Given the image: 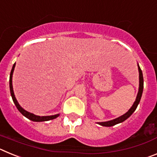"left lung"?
<instances>
[{
    "label": "left lung",
    "mask_w": 157,
    "mask_h": 157,
    "mask_svg": "<svg viewBox=\"0 0 157 157\" xmlns=\"http://www.w3.org/2000/svg\"><path fill=\"white\" fill-rule=\"evenodd\" d=\"M138 71H139V88H138V95H137V98H136L135 101H134V105H132V107L130 108L128 110V112H126L125 114L123 115V116H120V117L116 118L115 120H110V121L107 122H101V123H98V124L103 126V127H112V126L118 124V123H120L122 122L125 121L127 119H128L131 115L133 114V112L136 110L137 107H138V104L140 102V100H141V95H142V92H143V86H144V80H143V75H142V71H141V68H140L139 65L138 64Z\"/></svg>",
    "instance_id": "left-lung-1"
}]
</instances>
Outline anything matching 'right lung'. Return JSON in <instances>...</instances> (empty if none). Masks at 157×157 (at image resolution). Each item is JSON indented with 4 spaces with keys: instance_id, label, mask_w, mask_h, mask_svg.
I'll list each match as a JSON object with an SVG mask.
<instances>
[{
    "instance_id": "right-lung-1",
    "label": "right lung",
    "mask_w": 157,
    "mask_h": 157,
    "mask_svg": "<svg viewBox=\"0 0 157 157\" xmlns=\"http://www.w3.org/2000/svg\"><path fill=\"white\" fill-rule=\"evenodd\" d=\"M15 66H16V63L13 64V67H12V69L10 73V78H9V87H10V92H11V96H12V100H13L14 104L16 105V108H17L18 110L21 112V114L23 115L25 117H27V119H29L31 121L34 122H45V121H48V120H54L57 118L58 116H59V114L54 115V116H36V115L33 114V113H30V112H27V111L24 110V109L22 108L19 104L18 103L17 100H16V97H15V94H14L13 91V87H12V75H13L14 68H15Z\"/></svg>"
}]
</instances>
